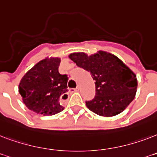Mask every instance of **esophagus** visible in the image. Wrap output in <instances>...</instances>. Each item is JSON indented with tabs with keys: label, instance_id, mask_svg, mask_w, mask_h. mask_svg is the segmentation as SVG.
<instances>
[{
	"label": "esophagus",
	"instance_id": "1",
	"mask_svg": "<svg viewBox=\"0 0 157 157\" xmlns=\"http://www.w3.org/2000/svg\"><path fill=\"white\" fill-rule=\"evenodd\" d=\"M80 89H81V87H80V86H76V89H74V90H73V91H79L80 90Z\"/></svg>",
	"mask_w": 157,
	"mask_h": 157
}]
</instances>
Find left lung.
Here are the masks:
<instances>
[{
  "mask_svg": "<svg viewBox=\"0 0 157 157\" xmlns=\"http://www.w3.org/2000/svg\"><path fill=\"white\" fill-rule=\"evenodd\" d=\"M69 58L89 71L95 81V97L86 102L91 112L101 117H114L133 101L138 86L136 75L114 54L99 50L90 56L72 53Z\"/></svg>",
  "mask_w": 157,
  "mask_h": 157,
  "instance_id": "1",
  "label": "left lung"
}]
</instances>
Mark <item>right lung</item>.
Segmentation results:
<instances>
[{"label":"right lung","instance_id":"right-lung-1","mask_svg":"<svg viewBox=\"0 0 157 157\" xmlns=\"http://www.w3.org/2000/svg\"><path fill=\"white\" fill-rule=\"evenodd\" d=\"M59 58H45L38 62L21 79L18 91L28 109L43 116L62 112L63 99L67 95V75L59 72Z\"/></svg>","mask_w":157,"mask_h":157}]
</instances>
